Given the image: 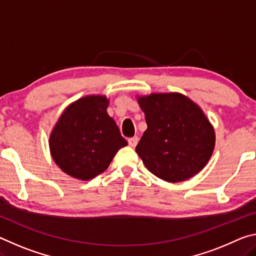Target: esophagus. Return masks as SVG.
Segmentation results:
<instances>
[{
  "label": "esophagus",
  "mask_w": 256,
  "mask_h": 256,
  "mask_svg": "<svg viewBox=\"0 0 256 256\" xmlns=\"http://www.w3.org/2000/svg\"><path fill=\"white\" fill-rule=\"evenodd\" d=\"M138 136H133V138H128V144H130V146H132V148H134V146L138 144Z\"/></svg>",
  "instance_id": "esophagus-1"
}]
</instances>
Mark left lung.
Listing matches in <instances>:
<instances>
[{"label": "left lung", "instance_id": "8db88e82", "mask_svg": "<svg viewBox=\"0 0 256 256\" xmlns=\"http://www.w3.org/2000/svg\"><path fill=\"white\" fill-rule=\"evenodd\" d=\"M148 128L136 151L154 175L177 183L198 174L212 154L214 131L201 108L180 94L138 99Z\"/></svg>", "mask_w": 256, "mask_h": 256}]
</instances>
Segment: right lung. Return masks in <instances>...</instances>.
<instances>
[{
	"label": "right lung",
	"instance_id": "obj_1",
	"mask_svg": "<svg viewBox=\"0 0 256 256\" xmlns=\"http://www.w3.org/2000/svg\"><path fill=\"white\" fill-rule=\"evenodd\" d=\"M107 107L106 97L88 96L71 104L60 115L50 134V148L64 172L82 180L94 178L128 144Z\"/></svg>",
	"mask_w": 256,
	"mask_h": 256
}]
</instances>
